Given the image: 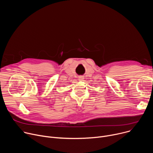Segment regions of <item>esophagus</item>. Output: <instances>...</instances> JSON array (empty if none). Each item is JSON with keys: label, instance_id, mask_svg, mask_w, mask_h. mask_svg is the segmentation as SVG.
Here are the masks:
<instances>
[{"label": "esophagus", "instance_id": "esophagus-1", "mask_svg": "<svg viewBox=\"0 0 153 153\" xmlns=\"http://www.w3.org/2000/svg\"><path fill=\"white\" fill-rule=\"evenodd\" d=\"M82 77H79V80H83V78H82Z\"/></svg>", "mask_w": 153, "mask_h": 153}]
</instances>
